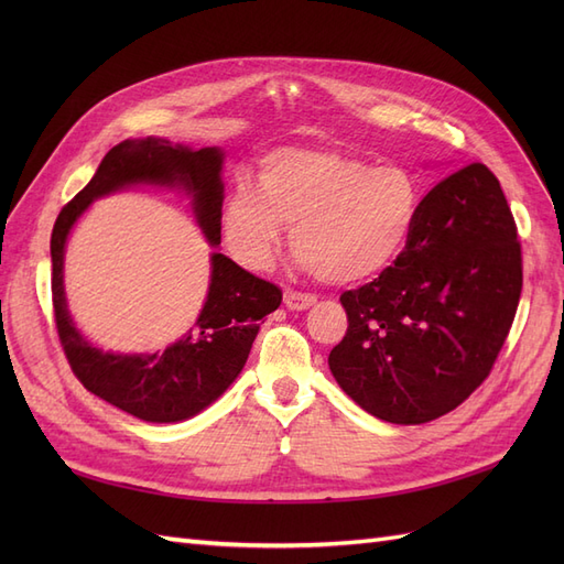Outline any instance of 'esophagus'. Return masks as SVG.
I'll return each instance as SVG.
<instances>
[{
	"label": "esophagus",
	"mask_w": 564,
	"mask_h": 564,
	"mask_svg": "<svg viewBox=\"0 0 564 564\" xmlns=\"http://www.w3.org/2000/svg\"><path fill=\"white\" fill-rule=\"evenodd\" d=\"M317 296L308 292H294V289H286L284 292V305L289 311H308L311 305H315Z\"/></svg>",
	"instance_id": "34e87169"
}]
</instances>
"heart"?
Segmentation results:
<instances>
[{"instance_id": "heart-1", "label": "heart", "mask_w": 564, "mask_h": 564, "mask_svg": "<svg viewBox=\"0 0 564 564\" xmlns=\"http://www.w3.org/2000/svg\"><path fill=\"white\" fill-rule=\"evenodd\" d=\"M423 183L400 164L329 148H282L259 164V191L235 185L220 230L235 261L265 270L292 226L299 261L350 284L395 265L416 232Z\"/></svg>"}]
</instances>
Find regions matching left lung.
Masks as SVG:
<instances>
[{
  "label": "left lung",
  "instance_id": "8db88e82",
  "mask_svg": "<svg viewBox=\"0 0 564 564\" xmlns=\"http://www.w3.org/2000/svg\"><path fill=\"white\" fill-rule=\"evenodd\" d=\"M522 292V249L499 178L480 162L423 197L402 259L340 294L348 332L329 352L338 386L388 423L440 419L480 388Z\"/></svg>",
  "mask_w": 564,
  "mask_h": 564
}]
</instances>
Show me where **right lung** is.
<instances>
[{
    "mask_svg": "<svg viewBox=\"0 0 564 564\" xmlns=\"http://www.w3.org/2000/svg\"><path fill=\"white\" fill-rule=\"evenodd\" d=\"M220 164L224 155L216 148L191 150L164 139L119 143L100 162L87 187L61 209L51 232V294L67 365L89 392L135 419L172 423L209 406L242 371L259 334V322L280 308L282 289L251 275L228 256L214 253L207 303L195 327L164 352L112 355L89 346L67 315L63 292L65 240L79 214L96 197L129 183H155L183 185L193 193L197 224L216 247L220 245L224 207Z\"/></svg>",
    "mask_w": 564,
    "mask_h": 564,
    "instance_id": "obj_1",
    "label": "right lung"
}]
</instances>
